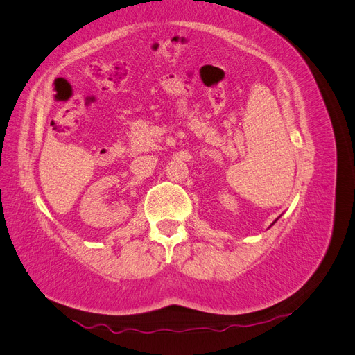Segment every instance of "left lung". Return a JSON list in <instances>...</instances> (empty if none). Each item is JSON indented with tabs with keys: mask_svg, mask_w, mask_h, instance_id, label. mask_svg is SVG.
<instances>
[{
	"mask_svg": "<svg viewBox=\"0 0 355 355\" xmlns=\"http://www.w3.org/2000/svg\"><path fill=\"white\" fill-rule=\"evenodd\" d=\"M275 220H277V219H275ZM275 220H274V222H272V223H275Z\"/></svg>",
	"mask_w": 355,
	"mask_h": 355,
	"instance_id": "obj_1",
	"label": "left lung"
}]
</instances>
